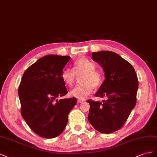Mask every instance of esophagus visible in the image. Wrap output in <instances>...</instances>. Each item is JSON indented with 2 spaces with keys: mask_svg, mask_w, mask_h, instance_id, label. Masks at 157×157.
<instances>
[{
  "mask_svg": "<svg viewBox=\"0 0 157 157\" xmlns=\"http://www.w3.org/2000/svg\"><path fill=\"white\" fill-rule=\"evenodd\" d=\"M78 103H82V102H83V100H82V99H78Z\"/></svg>",
  "mask_w": 157,
  "mask_h": 157,
  "instance_id": "obj_1",
  "label": "esophagus"
}]
</instances>
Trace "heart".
<instances>
[{"label":"heart","mask_w":157,"mask_h":157,"mask_svg":"<svg viewBox=\"0 0 157 157\" xmlns=\"http://www.w3.org/2000/svg\"><path fill=\"white\" fill-rule=\"evenodd\" d=\"M83 73L80 77V83L70 92V95L76 98H84L91 93L94 87L101 86L104 81L102 71L95 68L94 62L86 57H81L74 61L73 68H66L62 73V79L69 87L74 85L75 74Z\"/></svg>","instance_id":"obj_1"}]
</instances>
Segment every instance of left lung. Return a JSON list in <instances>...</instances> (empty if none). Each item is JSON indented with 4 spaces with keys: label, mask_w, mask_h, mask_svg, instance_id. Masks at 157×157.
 <instances>
[{
    "label": "left lung",
    "mask_w": 157,
    "mask_h": 157,
    "mask_svg": "<svg viewBox=\"0 0 157 157\" xmlns=\"http://www.w3.org/2000/svg\"><path fill=\"white\" fill-rule=\"evenodd\" d=\"M93 59L104 70L105 79L95 96L102 102L89 99L88 120L96 130L110 133L122 128L136 104L138 79L132 65L117 53H92Z\"/></svg>",
    "instance_id": "obj_1"
}]
</instances>
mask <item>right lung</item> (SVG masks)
Here are the masks:
<instances>
[{
    "label": "right lung",
    "mask_w": 157,
    "mask_h": 157,
    "mask_svg": "<svg viewBox=\"0 0 157 157\" xmlns=\"http://www.w3.org/2000/svg\"><path fill=\"white\" fill-rule=\"evenodd\" d=\"M70 59L68 56H44L22 76L18 87L21 114L40 137L54 138L61 134L77 102L75 97L56 99L68 93L61 75Z\"/></svg>",
    "instance_id": "add662e5"
}]
</instances>
